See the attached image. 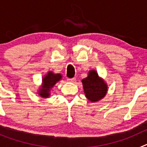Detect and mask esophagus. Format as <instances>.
Wrapping results in <instances>:
<instances>
[{"label": "esophagus", "mask_w": 147, "mask_h": 147, "mask_svg": "<svg viewBox=\"0 0 147 147\" xmlns=\"http://www.w3.org/2000/svg\"><path fill=\"white\" fill-rule=\"evenodd\" d=\"M67 81L68 82H74L75 81H76V78H67Z\"/></svg>", "instance_id": "esophagus-1"}]
</instances>
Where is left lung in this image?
Returning <instances> with one entry per match:
<instances>
[{
	"label": "left lung",
	"instance_id": "obj_1",
	"mask_svg": "<svg viewBox=\"0 0 147 147\" xmlns=\"http://www.w3.org/2000/svg\"><path fill=\"white\" fill-rule=\"evenodd\" d=\"M82 82L85 96L90 102H98L107 94V85L94 70L90 71L88 76L83 79Z\"/></svg>",
	"mask_w": 147,
	"mask_h": 147
}]
</instances>
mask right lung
<instances>
[{
  "label": "right lung",
  "mask_w": 147,
  "mask_h": 147,
  "mask_svg": "<svg viewBox=\"0 0 147 147\" xmlns=\"http://www.w3.org/2000/svg\"><path fill=\"white\" fill-rule=\"evenodd\" d=\"M61 79H62V75L60 74H54L51 71H49L47 74L42 78V86L40 88L38 92L40 96L42 98L49 97L51 88Z\"/></svg>",
  "instance_id": "obj_1"
}]
</instances>
